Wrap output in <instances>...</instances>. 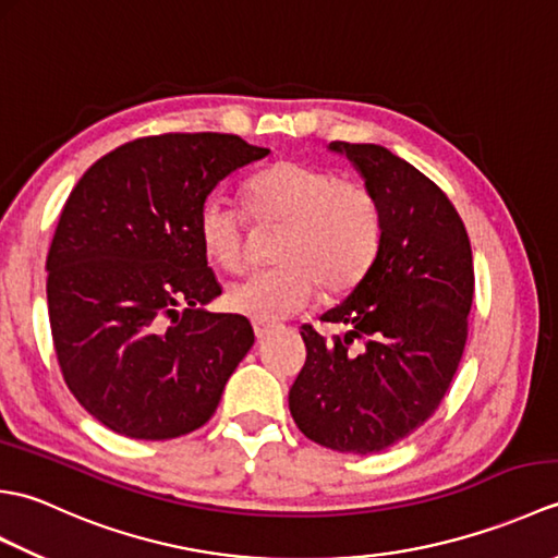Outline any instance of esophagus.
<instances>
[{
	"mask_svg": "<svg viewBox=\"0 0 558 558\" xmlns=\"http://www.w3.org/2000/svg\"><path fill=\"white\" fill-rule=\"evenodd\" d=\"M252 326H254V333H256L258 340L266 338V336L270 333V330H272V324H266V322H254Z\"/></svg>",
	"mask_w": 558,
	"mask_h": 558,
	"instance_id": "1",
	"label": "esophagus"
}]
</instances>
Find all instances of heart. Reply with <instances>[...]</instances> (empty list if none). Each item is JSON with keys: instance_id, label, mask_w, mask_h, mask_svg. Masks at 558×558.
Returning <instances> with one entry per match:
<instances>
[{"instance_id": "heart-1", "label": "heart", "mask_w": 558, "mask_h": 558, "mask_svg": "<svg viewBox=\"0 0 558 558\" xmlns=\"http://www.w3.org/2000/svg\"><path fill=\"white\" fill-rule=\"evenodd\" d=\"M244 204L258 225H282L280 266L252 272L225 294L232 312L254 322H280L302 310L316 286L328 294L350 292L378 254L384 222L376 196L330 170L280 160L248 177ZM196 234L216 268L234 272L244 266L246 222L225 198L204 201Z\"/></svg>"}]
</instances>
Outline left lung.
Instances as JSON below:
<instances>
[{"instance_id":"obj_1","label":"left lung","mask_w":558,"mask_h":558,"mask_svg":"<svg viewBox=\"0 0 558 558\" xmlns=\"http://www.w3.org/2000/svg\"><path fill=\"white\" fill-rule=\"evenodd\" d=\"M328 148L362 174L384 230L369 272L322 316L345 336L302 326L306 362L290 412L312 441L366 456L412 434L444 400L465 350L475 268L465 225L429 177L376 144Z\"/></svg>"}]
</instances>
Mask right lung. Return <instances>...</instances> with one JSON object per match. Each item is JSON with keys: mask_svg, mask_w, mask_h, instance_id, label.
<instances>
[{"mask_svg": "<svg viewBox=\"0 0 558 558\" xmlns=\"http://www.w3.org/2000/svg\"><path fill=\"white\" fill-rule=\"evenodd\" d=\"M268 153L232 134L146 136L93 162L69 194L47 312L69 390L108 429L144 441L198 429L252 350L244 316L204 310L222 290L196 218L225 177Z\"/></svg>", "mask_w": 558, "mask_h": 558, "instance_id": "obj_1", "label": "right lung"}]
</instances>
